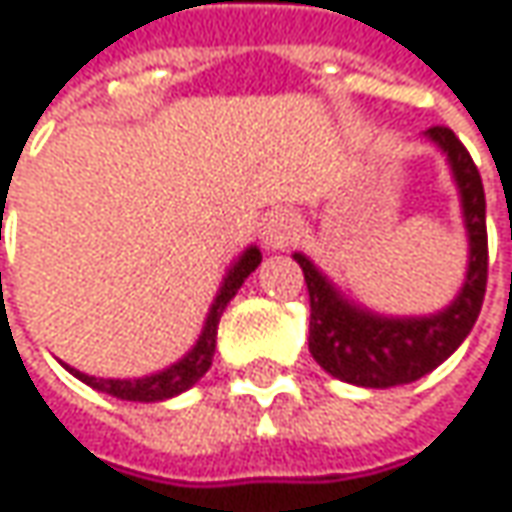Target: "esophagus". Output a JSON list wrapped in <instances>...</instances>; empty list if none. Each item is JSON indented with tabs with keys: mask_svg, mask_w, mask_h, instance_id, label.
Returning <instances> with one entry per match:
<instances>
[{
	"mask_svg": "<svg viewBox=\"0 0 512 512\" xmlns=\"http://www.w3.org/2000/svg\"><path fill=\"white\" fill-rule=\"evenodd\" d=\"M298 237V220L289 211H272L266 214L263 226H260V240L266 249H286L292 240Z\"/></svg>",
	"mask_w": 512,
	"mask_h": 512,
	"instance_id": "34e87169",
	"label": "esophagus"
}]
</instances>
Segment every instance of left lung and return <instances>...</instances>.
<instances>
[{"mask_svg": "<svg viewBox=\"0 0 512 512\" xmlns=\"http://www.w3.org/2000/svg\"><path fill=\"white\" fill-rule=\"evenodd\" d=\"M426 136L449 156L461 188L469 231V272L455 304L432 318H379L339 298L324 275L304 255H295L310 292V353L318 365L365 388L406 385L449 359L478 321L487 292V199L481 173L464 141L449 127H429Z\"/></svg>", "mask_w": 512, "mask_h": 512, "instance_id": "left-lung-1", "label": "left lung"}]
</instances>
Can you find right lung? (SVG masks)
I'll use <instances>...</instances> for the list:
<instances>
[{
	"label": "right lung",
	"instance_id": "1",
	"mask_svg": "<svg viewBox=\"0 0 512 512\" xmlns=\"http://www.w3.org/2000/svg\"><path fill=\"white\" fill-rule=\"evenodd\" d=\"M257 263H260V252H257V249H249L246 255L234 263V269L228 272V278L223 281V289H220V295H217V301H214V307H211V313H208L205 330H202V336H199V342L194 345V350H191L182 362L170 365L162 374L144 376V379H98V376L80 374V371L69 368V365H66V368H69L80 382H86L89 388L104 391V394H112V397H118V400H130V403H159V400H167V397H176V394L188 391L196 379L211 368L214 347H217V324H220V316H223L228 301L237 295V289L243 286V281L255 272Z\"/></svg>",
	"mask_w": 512,
	"mask_h": 512
}]
</instances>
